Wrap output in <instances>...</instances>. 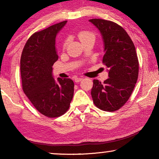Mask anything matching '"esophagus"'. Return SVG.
Masks as SVG:
<instances>
[{"label": "esophagus", "mask_w": 159, "mask_h": 159, "mask_svg": "<svg viewBox=\"0 0 159 159\" xmlns=\"http://www.w3.org/2000/svg\"><path fill=\"white\" fill-rule=\"evenodd\" d=\"M82 80V77H76V78H75V82H81Z\"/></svg>", "instance_id": "34e87169"}]
</instances>
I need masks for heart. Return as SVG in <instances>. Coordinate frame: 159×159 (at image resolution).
Segmentation results:
<instances>
[{
	"label": "heart",
	"mask_w": 159,
	"mask_h": 159,
	"mask_svg": "<svg viewBox=\"0 0 159 159\" xmlns=\"http://www.w3.org/2000/svg\"><path fill=\"white\" fill-rule=\"evenodd\" d=\"M78 38L80 40V41H83L84 40H87V39H89V38H93V39H95V34L92 33V32H88V31H82L79 32V34H78ZM67 43H68V40H66L63 43V48H65L66 46Z\"/></svg>",
	"instance_id": "obj_1"
}]
</instances>
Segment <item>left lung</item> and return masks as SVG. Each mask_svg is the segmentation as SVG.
Here are the masks:
<instances>
[{"instance_id":"left-lung-1","label":"left lung","mask_w":159,"mask_h":159,"mask_svg":"<svg viewBox=\"0 0 159 159\" xmlns=\"http://www.w3.org/2000/svg\"><path fill=\"white\" fill-rule=\"evenodd\" d=\"M89 21L103 37V63L108 69L109 77L103 83L93 80L91 95L100 109L115 111L128 101L138 80L139 62L135 47L127 32L116 23L101 19Z\"/></svg>"}]
</instances>
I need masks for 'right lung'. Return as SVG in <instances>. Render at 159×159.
Returning a JSON list of instances; mask_svg holds the SVG:
<instances>
[{"mask_svg": "<svg viewBox=\"0 0 159 159\" xmlns=\"http://www.w3.org/2000/svg\"><path fill=\"white\" fill-rule=\"evenodd\" d=\"M67 21H64L34 32L24 47L20 60L22 90L34 107L50 118L64 114L74 95L71 79H53V65L58 60L56 34Z\"/></svg>", "mask_w": 159, "mask_h": 159, "instance_id": "obj_1", "label": "right lung"}]
</instances>
